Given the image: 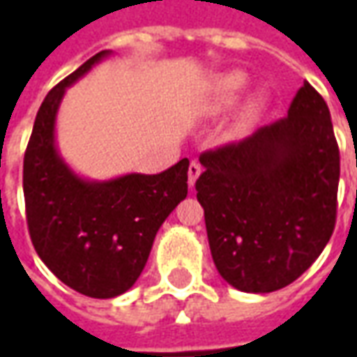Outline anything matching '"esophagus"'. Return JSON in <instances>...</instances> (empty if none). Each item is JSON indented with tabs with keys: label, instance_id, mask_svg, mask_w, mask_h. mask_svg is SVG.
Instances as JSON below:
<instances>
[{
	"label": "esophagus",
	"instance_id": "obj_1",
	"mask_svg": "<svg viewBox=\"0 0 357 357\" xmlns=\"http://www.w3.org/2000/svg\"><path fill=\"white\" fill-rule=\"evenodd\" d=\"M202 172V166L197 160H193V162L189 164V172H187V183H189V187H195V183H197V179H199V176H201Z\"/></svg>",
	"mask_w": 357,
	"mask_h": 357
}]
</instances>
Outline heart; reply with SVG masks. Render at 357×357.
<instances>
[{
	"instance_id": "1",
	"label": "heart",
	"mask_w": 357,
	"mask_h": 357,
	"mask_svg": "<svg viewBox=\"0 0 357 357\" xmlns=\"http://www.w3.org/2000/svg\"><path fill=\"white\" fill-rule=\"evenodd\" d=\"M248 84L247 74L241 73V70H229V73L218 74L216 78L212 80L208 93V110L214 114L225 112L229 110L237 102L239 95L245 91ZM268 97L266 93H252L248 97L247 101L243 102L239 112V122L241 126H248L255 122L256 118L260 116V112L266 107Z\"/></svg>"
}]
</instances>
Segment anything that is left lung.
I'll use <instances>...</instances> for the list:
<instances>
[{
	"instance_id": "left-lung-1",
	"label": "left lung",
	"mask_w": 357,
	"mask_h": 357,
	"mask_svg": "<svg viewBox=\"0 0 357 357\" xmlns=\"http://www.w3.org/2000/svg\"><path fill=\"white\" fill-rule=\"evenodd\" d=\"M199 160L197 199L220 275L255 294L296 281L337 220L340 155L321 95L304 82L287 116Z\"/></svg>"
}]
</instances>
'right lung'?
I'll list each match as a JSON object with an SVG mask.
<instances>
[{
  "instance_id": "1",
  "label": "right lung",
  "mask_w": 357,
  "mask_h": 357,
  "mask_svg": "<svg viewBox=\"0 0 357 357\" xmlns=\"http://www.w3.org/2000/svg\"><path fill=\"white\" fill-rule=\"evenodd\" d=\"M112 51H101L43 99L36 114L22 170L30 239L42 262L70 289L91 298H114L137 281L156 233L187 197L189 160L160 174L88 179L65 162L55 124L66 88Z\"/></svg>"
}]
</instances>
